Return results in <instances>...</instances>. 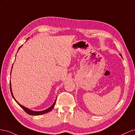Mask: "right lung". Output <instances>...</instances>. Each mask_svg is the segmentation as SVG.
Wrapping results in <instances>:
<instances>
[{
    "instance_id": "obj_1",
    "label": "right lung",
    "mask_w": 135,
    "mask_h": 135,
    "mask_svg": "<svg viewBox=\"0 0 135 135\" xmlns=\"http://www.w3.org/2000/svg\"><path fill=\"white\" fill-rule=\"evenodd\" d=\"M22 46H20V47H19L18 50H19V49H20V48H21ZM10 90H11V95H12V97H13V99H15V98H14V97H13V94H12V89H11V83H10ZM15 100L16 101V103H17L20 105V107H21L23 109L24 111H25V112L26 113H27L28 114H29V115H42V114H45V113H47L50 112L51 111V110H52V109L54 108L55 103H56V101H55V103H54V104H53L50 108H48V109H46V110H43V111H41V112H35V111H32V110H31L28 109H27V108H25V107H23V106H22L21 105H20V104L18 103V102H17V101H16L15 99Z\"/></svg>"
}]
</instances>
